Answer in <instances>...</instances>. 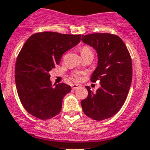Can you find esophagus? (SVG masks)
I'll return each mask as SVG.
<instances>
[{"mask_svg":"<svg viewBox=\"0 0 150 150\" xmlns=\"http://www.w3.org/2000/svg\"><path fill=\"white\" fill-rule=\"evenodd\" d=\"M71 88L74 89V90H75V89L79 88V87L81 86V85H78V84H72V85H71Z\"/></svg>","mask_w":150,"mask_h":150,"instance_id":"34e87169","label":"esophagus"}]
</instances>
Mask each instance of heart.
Returning <instances> with one entry per match:
<instances>
[{"label":"heart","mask_w":150,"mask_h":150,"mask_svg":"<svg viewBox=\"0 0 150 150\" xmlns=\"http://www.w3.org/2000/svg\"><path fill=\"white\" fill-rule=\"evenodd\" d=\"M81 54H85L88 53V52H92L90 50V48L88 47V46H83L81 49Z\"/></svg>","instance_id":"1"}]
</instances>
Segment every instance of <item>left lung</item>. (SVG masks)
Masks as SVG:
<instances>
[{"instance_id":"left-lung-1","label":"left lung","mask_w":150,"mask_h":150,"mask_svg":"<svg viewBox=\"0 0 150 150\" xmlns=\"http://www.w3.org/2000/svg\"><path fill=\"white\" fill-rule=\"evenodd\" d=\"M81 41L98 54V65L91 81H100L96 92L88 91L81 104L85 115L94 120H103L115 115L125 102L132 81V60L123 40L110 33L82 35Z\"/></svg>"}]
</instances>
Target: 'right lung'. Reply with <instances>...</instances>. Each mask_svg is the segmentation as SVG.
Returning <instances> with one entry per match:
<instances>
[{"instance_id": "right-lung-1", "label": "right lung", "mask_w": 150, "mask_h": 150, "mask_svg": "<svg viewBox=\"0 0 150 150\" xmlns=\"http://www.w3.org/2000/svg\"><path fill=\"white\" fill-rule=\"evenodd\" d=\"M81 36L42 32L26 40L16 62L15 82L19 98L29 114L41 120L59 114L71 87L65 83L52 85L50 72L63 53L80 42Z\"/></svg>"}]
</instances>
